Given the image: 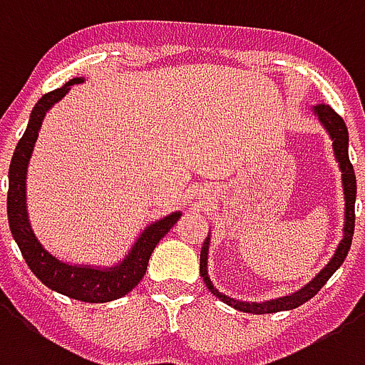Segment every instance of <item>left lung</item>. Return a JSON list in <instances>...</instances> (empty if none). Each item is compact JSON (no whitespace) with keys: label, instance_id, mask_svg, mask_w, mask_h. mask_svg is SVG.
I'll return each mask as SVG.
<instances>
[{"label":"left lung","instance_id":"obj_1","mask_svg":"<svg viewBox=\"0 0 365 365\" xmlns=\"http://www.w3.org/2000/svg\"><path fill=\"white\" fill-rule=\"evenodd\" d=\"M313 114L319 118V121L323 123V128L327 129V133L331 135L333 139V150L334 156H336V162L341 166L342 172V190H344V236H342L341 244L334 251L333 259L327 263V267L323 271L315 277V279L306 284L298 292L290 294V296H284V298L279 299H269V302H240V299H234L226 294L218 292L215 284L210 282L209 271H207V259H209V242L210 237L205 240L203 247H201V267H199V272L203 277L205 284L209 288L210 292L215 294L218 299H222L224 304L236 307L240 312L245 313H277L284 312V309H294V307L306 304L307 299H312L315 294L319 292L321 288L325 286V282L334 274V271L344 263V259L348 255V250L352 245V236H354V203H356V175L354 168L350 164V158H348V129L346 123L342 120L341 115L334 112L333 108L329 104H317L313 106Z\"/></svg>","mask_w":365,"mask_h":365}]
</instances>
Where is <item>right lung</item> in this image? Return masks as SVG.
Returning <instances> with one entry per match:
<instances>
[{
    "instance_id": "obj_1",
    "label": "right lung",
    "mask_w": 365,
    "mask_h": 365,
    "mask_svg": "<svg viewBox=\"0 0 365 365\" xmlns=\"http://www.w3.org/2000/svg\"><path fill=\"white\" fill-rule=\"evenodd\" d=\"M83 81H85L83 77H75L61 88L44 94L36 102V106L32 108L26 131L17 143V148H15L9 164L7 217H9L11 234L15 237L26 265L31 267V271L48 288L73 299H81V302H88V304H104V302H112V299L125 296L141 282L145 271H147L150 253L162 237L168 234L170 228L180 220L182 212H172L168 217L147 226L141 236L137 237L131 251L123 257V261L115 267H108V269L69 265V263H63L58 257H53L50 251L42 247L38 237L32 232L29 212H26V166L31 160L34 143L38 139V131L42 128L46 112L69 93L71 85H77Z\"/></svg>"
}]
</instances>
